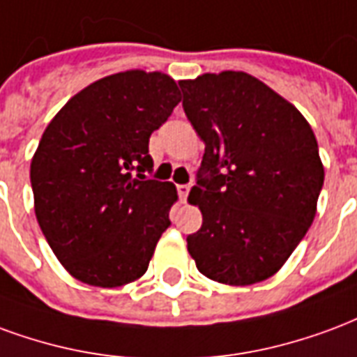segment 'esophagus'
Segmentation results:
<instances>
[{"instance_id": "34e87169", "label": "esophagus", "mask_w": 357, "mask_h": 357, "mask_svg": "<svg viewBox=\"0 0 357 357\" xmlns=\"http://www.w3.org/2000/svg\"><path fill=\"white\" fill-rule=\"evenodd\" d=\"M176 192H178V197H181V202H184L190 194V184H178L176 186Z\"/></svg>"}]
</instances>
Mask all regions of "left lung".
<instances>
[{"label": "left lung", "instance_id": "1", "mask_svg": "<svg viewBox=\"0 0 357 357\" xmlns=\"http://www.w3.org/2000/svg\"><path fill=\"white\" fill-rule=\"evenodd\" d=\"M186 118L205 142L190 204L204 222L186 238L197 270L251 285L285 264L316 217L324 165L293 104L245 72L178 83Z\"/></svg>", "mask_w": 357, "mask_h": 357}]
</instances>
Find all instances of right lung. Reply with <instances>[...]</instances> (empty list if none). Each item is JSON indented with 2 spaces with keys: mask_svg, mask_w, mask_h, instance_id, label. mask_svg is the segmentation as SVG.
<instances>
[{
  "mask_svg": "<svg viewBox=\"0 0 357 357\" xmlns=\"http://www.w3.org/2000/svg\"><path fill=\"white\" fill-rule=\"evenodd\" d=\"M181 102L169 75L131 70L91 83L47 125L30 167L47 243L75 280L119 287L139 280L176 202L150 178V135Z\"/></svg>",
  "mask_w": 357,
  "mask_h": 357,
  "instance_id": "add662e5",
  "label": "right lung"
}]
</instances>
